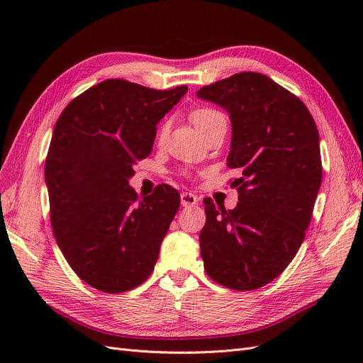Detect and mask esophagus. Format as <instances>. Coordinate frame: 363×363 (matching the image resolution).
Wrapping results in <instances>:
<instances>
[{
	"label": "esophagus",
	"instance_id": "34e87169",
	"mask_svg": "<svg viewBox=\"0 0 363 363\" xmlns=\"http://www.w3.org/2000/svg\"><path fill=\"white\" fill-rule=\"evenodd\" d=\"M180 200H182L183 207H192L195 204H199V199H196V195H194L191 192H183L180 195Z\"/></svg>",
	"mask_w": 363,
	"mask_h": 363
}]
</instances>
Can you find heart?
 Returning a JSON list of instances; mask_svg holds the SVG:
<instances>
[{"mask_svg": "<svg viewBox=\"0 0 363 363\" xmlns=\"http://www.w3.org/2000/svg\"><path fill=\"white\" fill-rule=\"evenodd\" d=\"M221 118H224V116L219 112L213 111V108H199V111L192 112V115H191L192 123L196 127V130L200 131V133H203V131H206L208 127H211L213 123H216V121L221 119ZM168 130H169L168 124L162 125V128L159 131V139L160 140L167 138Z\"/></svg>", "mask_w": 363, "mask_h": 363, "instance_id": "b5f03b06", "label": "heart"}]
</instances>
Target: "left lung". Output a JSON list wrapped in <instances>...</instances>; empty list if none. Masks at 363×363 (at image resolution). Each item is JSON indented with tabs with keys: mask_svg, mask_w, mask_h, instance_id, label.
Masks as SVG:
<instances>
[{
	"mask_svg": "<svg viewBox=\"0 0 363 363\" xmlns=\"http://www.w3.org/2000/svg\"><path fill=\"white\" fill-rule=\"evenodd\" d=\"M196 96L228 113L227 167L242 174L233 182L239 203L232 211L204 200V269L225 288L259 289L280 276L304 240L323 177L320 135L300 98L259 72L235 74Z\"/></svg>",
	"mask_w": 363,
	"mask_h": 363,
	"instance_id": "1",
	"label": "left lung"
}]
</instances>
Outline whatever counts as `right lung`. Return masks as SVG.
Instances as JSON below:
<instances>
[{
  "mask_svg": "<svg viewBox=\"0 0 363 363\" xmlns=\"http://www.w3.org/2000/svg\"><path fill=\"white\" fill-rule=\"evenodd\" d=\"M186 92L104 80L74 98L54 127L45 162L52 233L74 272L98 291H130L155 269L180 195L160 184L138 200L128 180Z\"/></svg>",
  "mask_w": 363,
  "mask_h": 363,
  "instance_id": "right-lung-1",
  "label": "right lung"
}]
</instances>
